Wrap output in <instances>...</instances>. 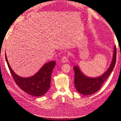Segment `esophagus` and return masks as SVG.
I'll return each instance as SVG.
<instances>
[{
    "instance_id": "34e87169",
    "label": "esophagus",
    "mask_w": 121,
    "mask_h": 121,
    "mask_svg": "<svg viewBox=\"0 0 121 121\" xmlns=\"http://www.w3.org/2000/svg\"><path fill=\"white\" fill-rule=\"evenodd\" d=\"M61 62L62 63H66L68 62V56H63L62 59H61Z\"/></svg>"
}]
</instances>
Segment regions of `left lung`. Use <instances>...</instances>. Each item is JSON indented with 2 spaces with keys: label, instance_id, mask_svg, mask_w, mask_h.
Returning <instances> with one entry per match:
<instances>
[{
  "label": "left lung",
  "instance_id": "left-lung-1",
  "mask_svg": "<svg viewBox=\"0 0 121 121\" xmlns=\"http://www.w3.org/2000/svg\"><path fill=\"white\" fill-rule=\"evenodd\" d=\"M116 46H114L112 60L109 69L102 75L97 78H89L82 72L78 65L74 66L73 69L75 72V77L74 82L76 91L84 95H91L98 91L113 71L116 62Z\"/></svg>",
  "mask_w": 121,
  "mask_h": 121
}]
</instances>
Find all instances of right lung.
Returning a JSON list of instances; mask_svg holds the SVG:
<instances>
[{
	"instance_id": "obj_1",
	"label": "right lung",
	"mask_w": 121,
	"mask_h": 121,
	"mask_svg": "<svg viewBox=\"0 0 121 121\" xmlns=\"http://www.w3.org/2000/svg\"><path fill=\"white\" fill-rule=\"evenodd\" d=\"M5 58L13 78L22 91L36 97L42 96L47 92L50 86L51 73L56 65L55 61L45 63L35 75L25 78L18 76L12 70L7 60L6 54Z\"/></svg>"
}]
</instances>
